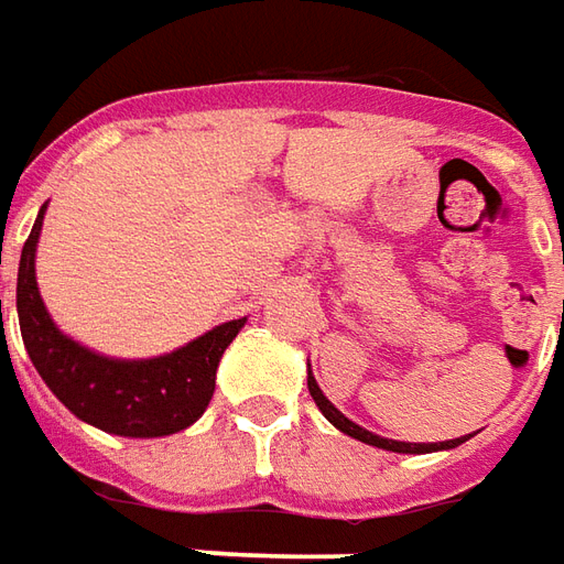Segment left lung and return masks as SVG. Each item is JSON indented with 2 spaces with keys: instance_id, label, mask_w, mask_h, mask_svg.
<instances>
[{
  "instance_id": "left-lung-1",
  "label": "left lung",
  "mask_w": 564,
  "mask_h": 564,
  "mask_svg": "<svg viewBox=\"0 0 564 564\" xmlns=\"http://www.w3.org/2000/svg\"><path fill=\"white\" fill-rule=\"evenodd\" d=\"M310 393L312 400H315V405L322 409V414L327 417V421L336 426V430H343L345 435H351V438H357V442H367V445L372 447H384V451H393V454H430V451H447V447H456L466 442L468 435H463V438H451V442H435V445H412V442H393V438H381V435H372L369 430H364V426H357V423H351L348 417H345L339 409H333V402L327 400L322 393V388L315 384V378H312L310 372Z\"/></svg>"
}]
</instances>
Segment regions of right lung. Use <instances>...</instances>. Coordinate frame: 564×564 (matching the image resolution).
<instances>
[{
    "instance_id": "right-lung-1",
    "label": "right lung",
    "mask_w": 564,
    "mask_h": 564,
    "mask_svg": "<svg viewBox=\"0 0 564 564\" xmlns=\"http://www.w3.org/2000/svg\"><path fill=\"white\" fill-rule=\"evenodd\" d=\"M39 219L23 242L18 270V318L23 345L44 384L65 409L98 430L155 438L186 430L204 414L216 390V367L246 318L204 333L174 355L152 360H110L63 336L51 322L35 285Z\"/></svg>"
}]
</instances>
